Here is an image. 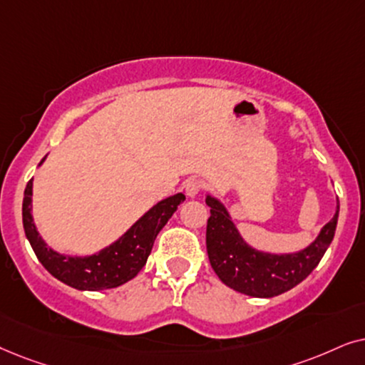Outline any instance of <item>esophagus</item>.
<instances>
[{
  "instance_id": "34e87169",
  "label": "esophagus",
  "mask_w": 365,
  "mask_h": 365,
  "mask_svg": "<svg viewBox=\"0 0 365 365\" xmlns=\"http://www.w3.org/2000/svg\"><path fill=\"white\" fill-rule=\"evenodd\" d=\"M183 188H185V193H187L188 197H195V195H198V193L202 192L203 185H202L200 180L190 178V180H187L185 185H183Z\"/></svg>"
}]
</instances>
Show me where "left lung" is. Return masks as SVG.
Instances as JSON below:
<instances>
[{
    "mask_svg": "<svg viewBox=\"0 0 365 365\" xmlns=\"http://www.w3.org/2000/svg\"><path fill=\"white\" fill-rule=\"evenodd\" d=\"M205 202L210 207V217L207 220V254L212 269L223 284L252 297H275L307 279L329 249L339 218L337 205L332 220L324 225L307 249L297 254L274 255L247 245L225 207L217 198L208 195Z\"/></svg>",
    "mask_w": 365,
    "mask_h": 365,
    "instance_id": "left-lung-1",
    "label": "left lung"
}]
</instances>
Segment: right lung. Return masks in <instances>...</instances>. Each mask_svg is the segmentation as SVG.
<instances>
[{
    "label": "right lung",
    "mask_w": 365,
    "mask_h": 365,
    "mask_svg": "<svg viewBox=\"0 0 365 365\" xmlns=\"http://www.w3.org/2000/svg\"><path fill=\"white\" fill-rule=\"evenodd\" d=\"M31 193L33 180H30L24 188V233H26L41 265L63 284L78 290L115 289L125 282L132 280L147 264L158 232L177 212L180 203L185 200L183 193H177V195L158 202L121 239L98 254L90 257H66L48 249L45 242L41 240L40 233L36 232L31 217Z\"/></svg>",
    "instance_id": "obj_1"
}]
</instances>
